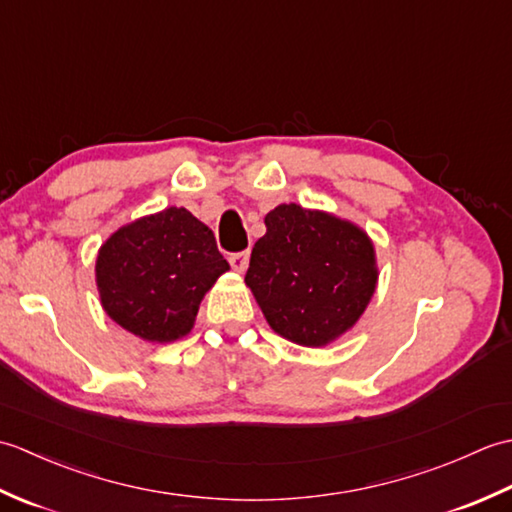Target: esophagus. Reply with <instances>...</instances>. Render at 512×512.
Instances as JSON below:
<instances>
[{
  "label": "esophagus",
  "instance_id": "34e87169",
  "mask_svg": "<svg viewBox=\"0 0 512 512\" xmlns=\"http://www.w3.org/2000/svg\"><path fill=\"white\" fill-rule=\"evenodd\" d=\"M248 259H250V253L248 250H242V253H233L231 257H228V262H231L233 270H237V273H244V270L248 268Z\"/></svg>",
  "mask_w": 512,
  "mask_h": 512
}]
</instances>
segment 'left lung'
<instances>
[{"mask_svg":"<svg viewBox=\"0 0 512 512\" xmlns=\"http://www.w3.org/2000/svg\"><path fill=\"white\" fill-rule=\"evenodd\" d=\"M376 279L374 246L361 228L299 204L266 215V235L257 239L246 270L270 328L310 347L352 328Z\"/></svg>","mask_w":512,"mask_h":512,"instance_id":"8db88e82","label":"left lung"}]
</instances>
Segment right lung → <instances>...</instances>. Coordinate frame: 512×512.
Here are the masks:
<instances>
[{
    "mask_svg": "<svg viewBox=\"0 0 512 512\" xmlns=\"http://www.w3.org/2000/svg\"><path fill=\"white\" fill-rule=\"evenodd\" d=\"M226 270L211 228L171 206L107 239L96 259V284L118 325L167 343L191 332L204 292Z\"/></svg>",
    "mask_w": 512,
    "mask_h": 512,
    "instance_id": "1",
    "label": "right lung"
}]
</instances>
